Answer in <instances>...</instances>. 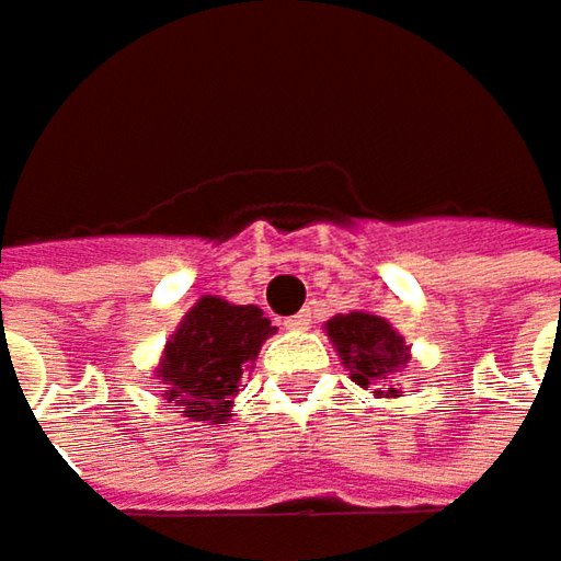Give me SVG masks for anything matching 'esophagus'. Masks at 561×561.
Listing matches in <instances>:
<instances>
[{
    "label": "esophagus",
    "mask_w": 561,
    "mask_h": 561,
    "mask_svg": "<svg viewBox=\"0 0 561 561\" xmlns=\"http://www.w3.org/2000/svg\"><path fill=\"white\" fill-rule=\"evenodd\" d=\"M282 327L291 329V332H305V329L310 327V310H301V313H295V317H288V320H285Z\"/></svg>",
    "instance_id": "34e87169"
}]
</instances>
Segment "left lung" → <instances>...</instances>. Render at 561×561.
<instances>
[{
    "instance_id": "8db88e82",
    "label": "left lung",
    "mask_w": 561,
    "mask_h": 561,
    "mask_svg": "<svg viewBox=\"0 0 561 561\" xmlns=\"http://www.w3.org/2000/svg\"><path fill=\"white\" fill-rule=\"evenodd\" d=\"M327 335L339 360L348 367V377L360 389H374L377 399H396L399 379L411 364V345L386 317L374 310L335 313L327 320Z\"/></svg>"
}]
</instances>
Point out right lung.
Returning <instances> with one entry per match:
<instances>
[{
	"label": "right lung",
	"mask_w": 561,
	"mask_h": 561,
	"mask_svg": "<svg viewBox=\"0 0 561 561\" xmlns=\"http://www.w3.org/2000/svg\"><path fill=\"white\" fill-rule=\"evenodd\" d=\"M273 332L276 327L256 305L204 295L159 354L153 374L165 402L194 424H229L241 377L254 370L256 354Z\"/></svg>",
	"instance_id": "right-lung-1"
}]
</instances>
